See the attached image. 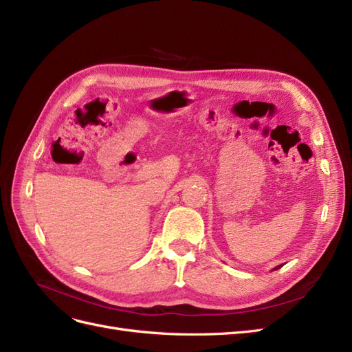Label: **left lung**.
Returning a JSON list of instances; mask_svg holds the SVG:
<instances>
[{"instance_id": "8db88e82", "label": "left lung", "mask_w": 352, "mask_h": 352, "mask_svg": "<svg viewBox=\"0 0 352 352\" xmlns=\"http://www.w3.org/2000/svg\"><path fill=\"white\" fill-rule=\"evenodd\" d=\"M282 267V264L280 265H278V267H276V270H278V269H280Z\"/></svg>"}]
</instances>
